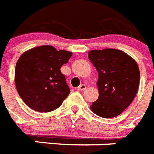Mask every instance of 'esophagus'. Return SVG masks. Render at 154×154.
Here are the masks:
<instances>
[{"label": "esophagus", "mask_w": 154, "mask_h": 154, "mask_svg": "<svg viewBox=\"0 0 154 154\" xmlns=\"http://www.w3.org/2000/svg\"><path fill=\"white\" fill-rule=\"evenodd\" d=\"M86 89H87V86L84 84L80 85V86H79V87L77 88V90H78V91H85Z\"/></svg>", "instance_id": "1"}]
</instances>
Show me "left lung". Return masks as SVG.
Masks as SVG:
<instances>
[{"label": "left lung", "mask_w": 154, "mask_h": 154, "mask_svg": "<svg viewBox=\"0 0 154 154\" xmlns=\"http://www.w3.org/2000/svg\"><path fill=\"white\" fill-rule=\"evenodd\" d=\"M88 58L98 73V98L91 110L110 119L121 114L136 96L140 83L137 62L126 52L113 48L91 50Z\"/></svg>", "instance_id": "8db88e82"}]
</instances>
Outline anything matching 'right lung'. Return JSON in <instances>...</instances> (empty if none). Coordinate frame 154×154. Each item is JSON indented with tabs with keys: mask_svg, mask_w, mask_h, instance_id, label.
<instances>
[{
	"mask_svg": "<svg viewBox=\"0 0 154 154\" xmlns=\"http://www.w3.org/2000/svg\"><path fill=\"white\" fill-rule=\"evenodd\" d=\"M71 56V51L44 45L20 56L15 68V83L21 99L31 109L52 111L68 96L70 89L60 68Z\"/></svg>",
	"mask_w": 154,
	"mask_h": 154,
	"instance_id": "1",
	"label": "right lung"
}]
</instances>
